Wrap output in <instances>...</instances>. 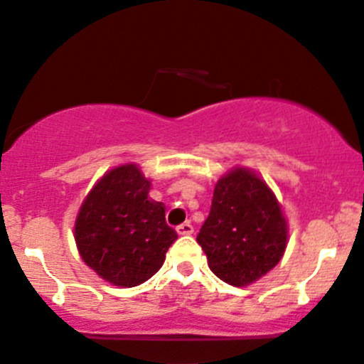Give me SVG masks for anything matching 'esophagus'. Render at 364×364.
I'll return each instance as SVG.
<instances>
[{
    "mask_svg": "<svg viewBox=\"0 0 364 364\" xmlns=\"http://www.w3.org/2000/svg\"><path fill=\"white\" fill-rule=\"evenodd\" d=\"M176 232L179 235H191V234H193V225H191L190 222H185V224L178 225Z\"/></svg>",
    "mask_w": 364,
    "mask_h": 364,
    "instance_id": "obj_1",
    "label": "esophagus"
}]
</instances>
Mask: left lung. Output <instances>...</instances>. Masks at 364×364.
I'll list each match as a JSON object with an SVG mask.
<instances>
[{
	"mask_svg": "<svg viewBox=\"0 0 364 364\" xmlns=\"http://www.w3.org/2000/svg\"><path fill=\"white\" fill-rule=\"evenodd\" d=\"M196 240L215 277L232 287H247L282 261L288 224L268 183L237 166L217 181Z\"/></svg>",
	"mask_w": 364,
	"mask_h": 364,
	"instance_id": "obj_1",
	"label": "left lung"
}]
</instances>
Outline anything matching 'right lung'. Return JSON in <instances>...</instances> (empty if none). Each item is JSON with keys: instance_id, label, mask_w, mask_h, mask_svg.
I'll use <instances>...</instances> for the list:
<instances>
[{"instance_id": "right-lung-1", "label": "right lung", "mask_w": 364, "mask_h": 364, "mask_svg": "<svg viewBox=\"0 0 364 364\" xmlns=\"http://www.w3.org/2000/svg\"><path fill=\"white\" fill-rule=\"evenodd\" d=\"M149 190L151 179L137 164L117 166L95 183L74 222L81 259L115 287L154 277L178 239L166 224V207L149 198Z\"/></svg>"}]
</instances>
